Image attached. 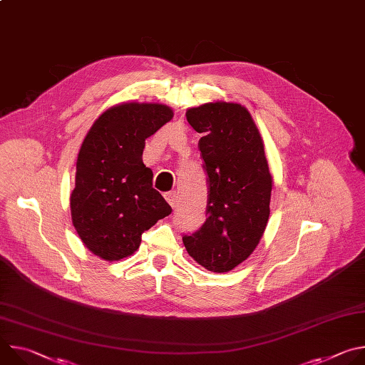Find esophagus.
<instances>
[{
  "label": "esophagus",
  "mask_w": 365,
  "mask_h": 365,
  "mask_svg": "<svg viewBox=\"0 0 365 365\" xmlns=\"http://www.w3.org/2000/svg\"><path fill=\"white\" fill-rule=\"evenodd\" d=\"M165 197H166L168 203H169L172 207L176 206V203H178V193H176V192H168V193L165 195Z\"/></svg>",
  "instance_id": "1"
}]
</instances>
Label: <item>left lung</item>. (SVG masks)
Instances as JSON below:
<instances>
[{
    "label": "left lung",
    "instance_id": "1",
    "mask_svg": "<svg viewBox=\"0 0 365 365\" xmlns=\"http://www.w3.org/2000/svg\"><path fill=\"white\" fill-rule=\"evenodd\" d=\"M186 118L203 135L199 150L210 195L205 224L183 244L197 264L227 273L251 255L269 222L273 178L264 143L241 103L206 102L189 108Z\"/></svg>",
    "mask_w": 365,
    "mask_h": 365
}]
</instances>
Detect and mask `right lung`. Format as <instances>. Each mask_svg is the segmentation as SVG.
Here are the masks:
<instances>
[{
  "instance_id": "add662e5",
  "label": "right lung",
  "mask_w": 365,
  "mask_h": 365,
  "mask_svg": "<svg viewBox=\"0 0 365 365\" xmlns=\"http://www.w3.org/2000/svg\"><path fill=\"white\" fill-rule=\"evenodd\" d=\"M172 118L165 103H118L95 120L81 145L72 222L85 247L106 262L134 254L141 234L172 212L143 163L145 138Z\"/></svg>"
}]
</instances>
